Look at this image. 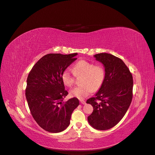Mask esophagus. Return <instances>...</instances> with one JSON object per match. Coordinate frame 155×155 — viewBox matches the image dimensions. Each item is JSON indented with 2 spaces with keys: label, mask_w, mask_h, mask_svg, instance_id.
<instances>
[{
  "label": "esophagus",
  "mask_w": 155,
  "mask_h": 155,
  "mask_svg": "<svg viewBox=\"0 0 155 155\" xmlns=\"http://www.w3.org/2000/svg\"><path fill=\"white\" fill-rule=\"evenodd\" d=\"M80 102H81V104H86V102L85 101H83V100H80Z\"/></svg>",
  "instance_id": "obj_1"
}]
</instances>
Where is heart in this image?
Returning <instances> with one entry per match:
<instances>
[{
	"instance_id": "obj_1",
	"label": "heart",
	"mask_w": 155,
	"mask_h": 155,
	"mask_svg": "<svg viewBox=\"0 0 155 155\" xmlns=\"http://www.w3.org/2000/svg\"><path fill=\"white\" fill-rule=\"evenodd\" d=\"M73 73L65 69L61 73L63 83L67 87H71L74 83V75L81 76L80 85L72 88L70 94L79 99H83L94 91L101 87L105 79V73L101 64H94L86 60H80L73 67Z\"/></svg>"
}]
</instances>
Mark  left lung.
Wrapping results in <instances>:
<instances>
[{
  "label": "left lung",
  "mask_w": 155,
  "mask_h": 155,
  "mask_svg": "<svg viewBox=\"0 0 155 155\" xmlns=\"http://www.w3.org/2000/svg\"><path fill=\"white\" fill-rule=\"evenodd\" d=\"M94 57L104 64L105 76L95 97L86 102L94 108L88 121L94 129L107 130L123 119L131 103L133 76L124 61L115 56L104 53Z\"/></svg>",
  "instance_id": "1"
}]
</instances>
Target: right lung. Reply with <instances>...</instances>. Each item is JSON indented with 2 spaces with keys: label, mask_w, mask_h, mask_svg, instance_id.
Instances as JSON below:
<instances>
[{
  "label": "right lung",
  "mask_w": 155,
  "mask_h": 155,
  "mask_svg": "<svg viewBox=\"0 0 155 155\" xmlns=\"http://www.w3.org/2000/svg\"><path fill=\"white\" fill-rule=\"evenodd\" d=\"M77 53H51L43 56L32 68L27 78L26 97L32 116L50 133H60L70 123L71 114L79 105L77 98L64 102L68 95L61 73L77 58Z\"/></svg>",
  "instance_id": "1"
}]
</instances>
